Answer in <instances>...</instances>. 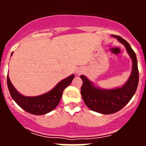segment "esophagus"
I'll list each match as a JSON object with an SVG mask.
<instances>
[{
  "mask_svg": "<svg viewBox=\"0 0 146 146\" xmlns=\"http://www.w3.org/2000/svg\"><path fill=\"white\" fill-rule=\"evenodd\" d=\"M82 72H83V70H82V69H80V68H77L76 69V74H81V73H82Z\"/></svg>",
  "mask_w": 146,
  "mask_h": 146,
  "instance_id": "esophagus-1",
  "label": "esophagus"
}]
</instances>
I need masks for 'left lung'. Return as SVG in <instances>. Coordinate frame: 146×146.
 Here are the masks:
<instances>
[{"instance_id":"obj_1","label":"left lung","mask_w":146,"mask_h":146,"mask_svg":"<svg viewBox=\"0 0 146 146\" xmlns=\"http://www.w3.org/2000/svg\"><path fill=\"white\" fill-rule=\"evenodd\" d=\"M112 36L123 44L131 59L132 69L127 81L121 87L104 89L95 86L85 75L80 76L82 80L81 95L85 104L93 111L104 115L116 113L126 106L136 92L139 82L136 54L126 40L115 35Z\"/></svg>"}]
</instances>
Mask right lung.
Wrapping results in <instances>:
<instances>
[{
	"label": "right lung",
	"mask_w": 146,
	"mask_h": 146,
	"mask_svg": "<svg viewBox=\"0 0 146 146\" xmlns=\"http://www.w3.org/2000/svg\"><path fill=\"white\" fill-rule=\"evenodd\" d=\"M74 77V74L67 77L60 81L52 90L36 96H25L22 95L14 87L9 76H7V86L11 98L22 109L33 115H41L52 111L58 106L61 99L63 91L71 84Z\"/></svg>",
	"instance_id": "1"
}]
</instances>
